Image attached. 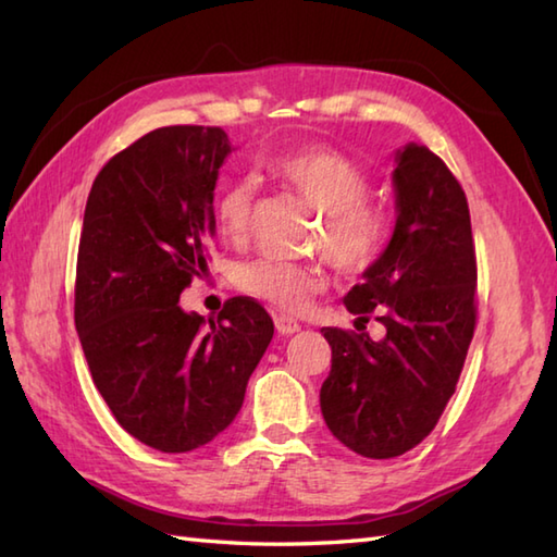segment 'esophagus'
<instances>
[{
    "instance_id": "obj_1",
    "label": "esophagus",
    "mask_w": 557,
    "mask_h": 557,
    "mask_svg": "<svg viewBox=\"0 0 557 557\" xmlns=\"http://www.w3.org/2000/svg\"><path fill=\"white\" fill-rule=\"evenodd\" d=\"M275 327H277L280 335H294V333H299V330H301V325L289 315H275Z\"/></svg>"
}]
</instances>
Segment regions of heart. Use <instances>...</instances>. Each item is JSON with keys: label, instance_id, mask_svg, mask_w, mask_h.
I'll list each match as a JSON object with an SVG mask.
<instances>
[{"label": "heart", "instance_id": "obj_1", "mask_svg": "<svg viewBox=\"0 0 557 557\" xmlns=\"http://www.w3.org/2000/svg\"><path fill=\"white\" fill-rule=\"evenodd\" d=\"M268 168L311 206L323 210L315 248L327 253L337 270L361 275L383 258L393 236V218L381 203L366 198L371 180L357 162L327 146H299L280 152ZM253 194L256 186L248 176H236L222 188L215 203L222 236L232 242L244 239L251 222ZM234 285L248 297L292 313L301 311L327 287V275L321 263L256 258L234 270Z\"/></svg>", "mask_w": 557, "mask_h": 557}]
</instances>
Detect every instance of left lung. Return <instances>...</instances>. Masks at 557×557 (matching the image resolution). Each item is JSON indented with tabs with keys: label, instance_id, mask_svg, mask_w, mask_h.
Here are the masks:
<instances>
[{
	"label": "left lung",
	"instance_id": "8db88e82",
	"mask_svg": "<svg viewBox=\"0 0 557 557\" xmlns=\"http://www.w3.org/2000/svg\"><path fill=\"white\" fill-rule=\"evenodd\" d=\"M397 224L383 258L345 297L385 337L323 327L333 366L321 411L342 445L369 459L405 455L429 435L476 327V251L465 188L425 146L397 150ZM361 330V327H357Z\"/></svg>",
	"mask_w": 557,
	"mask_h": 557
}]
</instances>
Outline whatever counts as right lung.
<instances>
[{"label": "right lung", "mask_w": 557, "mask_h": 557, "mask_svg": "<svg viewBox=\"0 0 557 557\" xmlns=\"http://www.w3.org/2000/svg\"><path fill=\"white\" fill-rule=\"evenodd\" d=\"M220 126H164L104 164L78 242L74 321L92 383L126 433L160 453L210 443L244 405L275 325L251 297L218 318L180 297L208 270Z\"/></svg>", "instance_id": "obj_1"}]
</instances>
